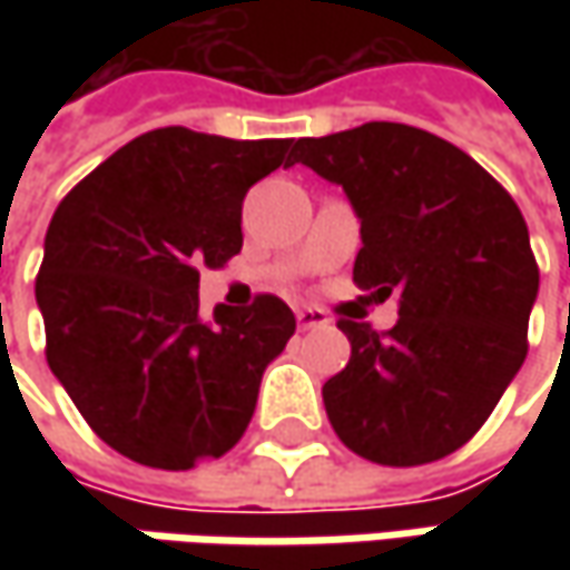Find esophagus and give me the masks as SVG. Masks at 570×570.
Here are the masks:
<instances>
[{"mask_svg": "<svg viewBox=\"0 0 570 570\" xmlns=\"http://www.w3.org/2000/svg\"><path fill=\"white\" fill-rule=\"evenodd\" d=\"M295 317L297 330H317V326H326V323H330V317H326L320 307H297Z\"/></svg>", "mask_w": 570, "mask_h": 570, "instance_id": "esophagus-1", "label": "esophagus"}]
</instances>
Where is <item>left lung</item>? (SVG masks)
<instances>
[{
  "mask_svg": "<svg viewBox=\"0 0 570 570\" xmlns=\"http://www.w3.org/2000/svg\"><path fill=\"white\" fill-rule=\"evenodd\" d=\"M295 161L362 218L355 285L400 297L386 333L340 320L352 358L323 383L330 425L371 463H434L485 425L527 358L539 292L527 222L466 151L405 122L297 139Z\"/></svg>",
  "mask_w": 570,
  "mask_h": 570,
  "instance_id": "8db88e82",
  "label": "left lung"
}]
</instances>
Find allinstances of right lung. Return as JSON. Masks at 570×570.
<instances>
[{
    "instance_id": "obj_1",
    "label": "right lung",
    "mask_w": 570,
    "mask_h": 570,
    "mask_svg": "<svg viewBox=\"0 0 570 570\" xmlns=\"http://www.w3.org/2000/svg\"><path fill=\"white\" fill-rule=\"evenodd\" d=\"M288 148L151 129L53 212L33 285L47 364L100 441L142 466L193 470L228 453L295 333L275 295L199 317V269L240 253L244 196L292 165Z\"/></svg>"
}]
</instances>
